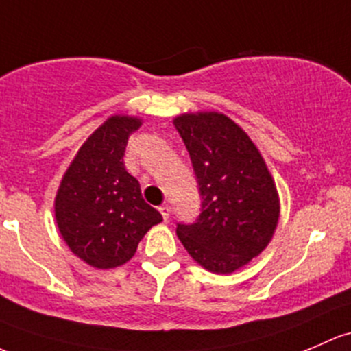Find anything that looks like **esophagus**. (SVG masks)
I'll return each mask as SVG.
<instances>
[{
	"mask_svg": "<svg viewBox=\"0 0 351 351\" xmlns=\"http://www.w3.org/2000/svg\"><path fill=\"white\" fill-rule=\"evenodd\" d=\"M160 212H161V215H163V219H165V222H168V219H169V212H171V208H169V205L168 204H163L160 206Z\"/></svg>",
	"mask_w": 351,
	"mask_h": 351,
	"instance_id": "1",
	"label": "esophagus"
}]
</instances>
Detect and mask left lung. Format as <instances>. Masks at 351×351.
<instances>
[{
	"mask_svg": "<svg viewBox=\"0 0 351 351\" xmlns=\"http://www.w3.org/2000/svg\"><path fill=\"white\" fill-rule=\"evenodd\" d=\"M173 124L190 153L202 197L198 219L176 225V235L206 271L230 274L259 256L274 235V180L252 139L225 114H182Z\"/></svg>",
	"mask_w": 351,
	"mask_h": 351,
	"instance_id": "8db88e82",
	"label": "left lung"
}]
</instances>
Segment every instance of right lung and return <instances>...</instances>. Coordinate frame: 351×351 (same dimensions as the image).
Listing matches in <instances>:
<instances>
[{
	"label": "right lung",
	"instance_id": "right-lung-1",
	"mask_svg": "<svg viewBox=\"0 0 351 351\" xmlns=\"http://www.w3.org/2000/svg\"><path fill=\"white\" fill-rule=\"evenodd\" d=\"M141 119L112 116L77 151L55 197V219L69 249L97 269L126 264L153 225L139 182L124 168L128 139Z\"/></svg>",
	"mask_w": 351,
	"mask_h": 351
}]
</instances>
